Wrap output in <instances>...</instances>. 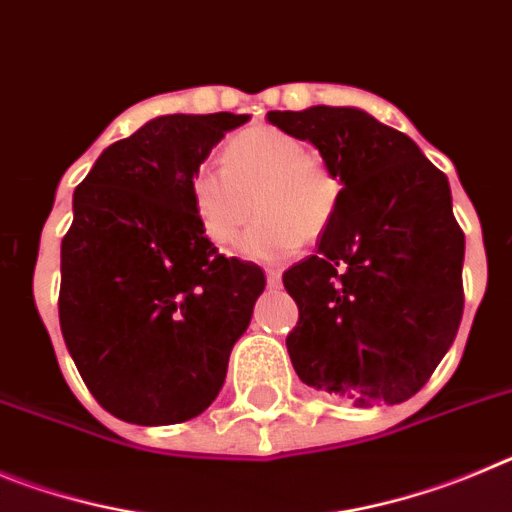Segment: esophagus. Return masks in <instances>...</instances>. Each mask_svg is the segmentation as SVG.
Returning <instances> with one entry per match:
<instances>
[{"instance_id": "obj_1", "label": "esophagus", "mask_w": 512, "mask_h": 512, "mask_svg": "<svg viewBox=\"0 0 512 512\" xmlns=\"http://www.w3.org/2000/svg\"><path fill=\"white\" fill-rule=\"evenodd\" d=\"M265 275H267V285H280V278H283L280 270H275V267H267Z\"/></svg>"}]
</instances>
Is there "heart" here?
Masks as SVG:
<instances>
[{"mask_svg": "<svg viewBox=\"0 0 512 512\" xmlns=\"http://www.w3.org/2000/svg\"><path fill=\"white\" fill-rule=\"evenodd\" d=\"M191 206L216 247L234 245L257 211L242 252L255 260L293 255L331 227L342 181L324 155L303 150L296 137L260 127L234 137L224 150V168L193 170Z\"/></svg>", "mask_w": 512, "mask_h": 512, "instance_id": "heart-1", "label": "heart"}]
</instances>
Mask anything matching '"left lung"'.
Listing matches in <instances>:
<instances>
[{"instance_id":"obj_1","label":"left lung","mask_w":512,"mask_h":512,"mask_svg":"<svg viewBox=\"0 0 512 512\" xmlns=\"http://www.w3.org/2000/svg\"><path fill=\"white\" fill-rule=\"evenodd\" d=\"M336 170L342 193L319 252L283 273L298 303L290 362L306 385L357 408L416 395L464 311V232L446 176L416 142L362 109L267 112Z\"/></svg>"}]
</instances>
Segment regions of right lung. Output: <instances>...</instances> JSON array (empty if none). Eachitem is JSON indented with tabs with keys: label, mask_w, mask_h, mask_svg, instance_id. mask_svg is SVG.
<instances>
[{
	"label": "right lung",
	"mask_w": 512,
	"mask_h": 512,
	"mask_svg": "<svg viewBox=\"0 0 512 512\" xmlns=\"http://www.w3.org/2000/svg\"><path fill=\"white\" fill-rule=\"evenodd\" d=\"M247 114H168L109 145L73 193L58 316L101 408L140 426L196 418L219 395L265 273L224 257L191 206L193 170Z\"/></svg>",
	"instance_id": "add662e5"
}]
</instances>
